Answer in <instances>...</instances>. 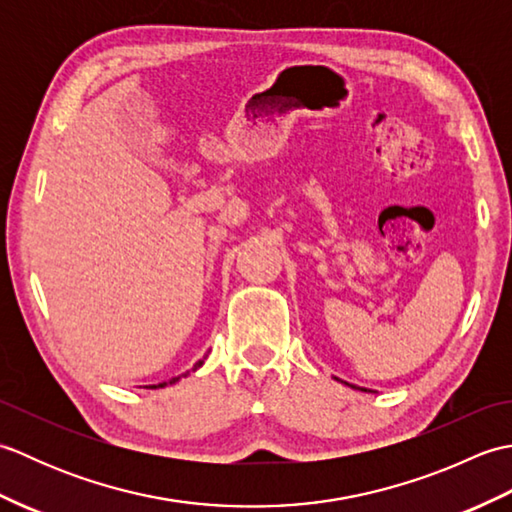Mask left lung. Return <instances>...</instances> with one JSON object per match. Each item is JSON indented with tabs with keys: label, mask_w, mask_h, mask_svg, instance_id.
Here are the masks:
<instances>
[{
	"label": "left lung",
	"mask_w": 512,
	"mask_h": 512,
	"mask_svg": "<svg viewBox=\"0 0 512 512\" xmlns=\"http://www.w3.org/2000/svg\"><path fill=\"white\" fill-rule=\"evenodd\" d=\"M341 383H343V380H341ZM347 387H354V385H350V383H345ZM354 389H358V387H354ZM361 391H367V389H361Z\"/></svg>",
	"instance_id": "1"
}]
</instances>
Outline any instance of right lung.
Instances as JSON below:
<instances>
[{
	"label": "right lung",
	"instance_id": "add662e5",
	"mask_svg": "<svg viewBox=\"0 0 512 512\" xmlns=\"http://www.w3.org/2000/svg\"><path fill=\"white\" fill-rule=\"evenodd\" d=\"M202 363H204V361H198V363H195V365H193V372H195V369H198V367H202ZM182 376H189V372H187V374H182ZM182 376H176V378H171V380H167V383L149 385V389H160V387H167V385H173V383H178V380H180Z\"/></svg>",
	"mask_w": 512,
	"mask_h": 512
}]
</instances>
